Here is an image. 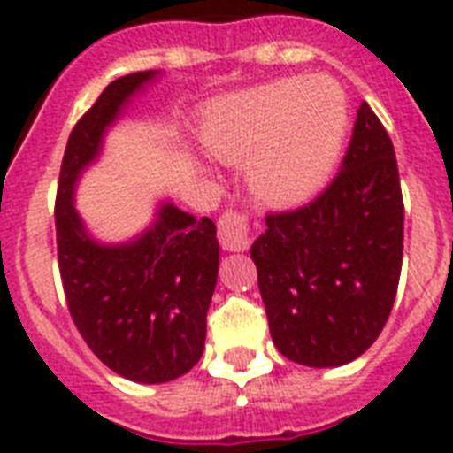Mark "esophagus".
Here are the masks:
<instances>
[{
  "mask_svg": "<svg viewBox=\"0 0 453 453\" xmlns=\"http://www.w3.org/2000/svg\"><path fill=\"white\" fill-rule=\"evenodd\" d=\"M218 235L226 252H242L250 248V222L242 212L226 211L218 222Z\"/></svg>",
  "mask_w": 453,
  "mask_h": 453,
  "instance_id": "34e87169",
  "label": "esophagus"
}]
</instances>
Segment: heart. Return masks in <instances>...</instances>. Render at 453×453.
Here are the masks:
<instances>
[{"label": "heart", "instance_id": "heart-1", "mask_svg": "<svg viewBox=\"0 0 453 453\" xmlns=\"http://www.w3.org/2000/svg\"><path fill=\"white\" fill-rule=\"evenodd\" d=\"M349 132L345 89L328 76L280 78L205 108L201 141L215 159L248 163L252 192L298 205L331 180Z\"/></svg>", "mask_w": 453, "mask_h": 453}]
</instances>
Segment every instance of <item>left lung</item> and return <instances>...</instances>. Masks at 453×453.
<instances>
[{"label":"left lung","instance_id":"1","mask_svg":"<svg viewBox=\"0 0 453 453\" xmlns=\"http://www.w3.org/2000/svg\"><path fill=\"white\" fill-rule=\"evenodd\" d=\"M403 219L394 143L364 101L334 182L308 205L268 215L250 250L282 357L335 368L375 342L401 280Z\"/></svg>","mask_w":453,"mask_h":453}]
</instances>
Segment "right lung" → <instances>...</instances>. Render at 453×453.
I'll list each match as a JSON object with an SVG mask.
<instances>
[{
  "instance_id": "obj_1",
  "label": "right lung",
  "mask_w": 453,
  "mask_h": 453,
  "mask_svg": "<svg viewBox=\"0 0 453 453\" xmlns=\"http://www.w3.org/2000/svg\"><path fill=\"white\" fill-rule=\"evenodd\" d=\"M162 71H136L108 85L66 143L59 168L55 229L71 319L101 364L138 384H162L199 364L205 315L218 285L219 242L212 219L164 201L155 222L127 242H99L73 196L134 96Z\"/></svg>"
}]
</instances>
